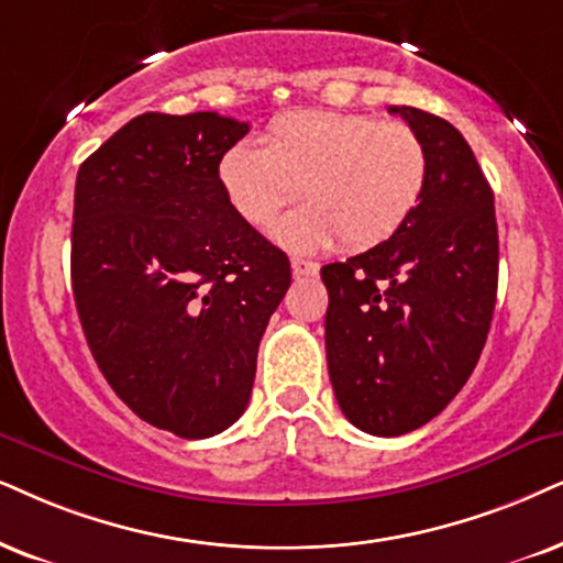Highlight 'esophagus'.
Wrapping results in <instances>:
<instances>
[{"mask_svg":"<svg viewBox=\"0 0 563 563\" xmlns=\"http://www.w3.org/2000/svg\"><path fill=\"white\" fill-rule=\"evenodd\" d=\"M290 267H294V275L296 277H311V275L319 273L317 262H309V260H301V257L290 260Z\"/></svg>","mask_w":563,"mask_h":563,"instance_id":"34e87169","label":"esophagus"}]
</instances>
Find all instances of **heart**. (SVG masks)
Segmentation results:
<instances>
[{"label":"heart","mask_w":563,"mask_h":563,"mask_svg":"<svg viewBox=\"0 0 563 563\" xmlns=\"http://www.w3.org/2000/svg\"><path fill=\"white\" fill-rule=\"evenodd\" d=\"M218 181L233 210L257 229L303 189L309 205L275 225V239L294 252H319L338 241L364 252L393 239L418 210L429 151L405 122L294 111L269 124L265 145L241 140L220 155Z\"/></svg>","instance_id":"1"}]
</instances>
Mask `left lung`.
Returning a JSON list of instances; mask_svg holds the SVG:
<instances>
[{
	"label": "left lung",
	"mask_w": 563,
	"mask_h": 563,
	"mask_svg": "<svg viewBox=\"0 0 563 563\" xmlns=\"http://www.w3.org/2000/svg\"><path fill=\"white\" fill-rule=\"evenodd\" d=\"M389 113L429 151L421 205L389 241L322 267L334 397L374 437L421 429L452 402L486 345L499 283L494 191L471 145L429 111Z\"/></svg>",
	"instance_id": "left-lung-1"
}]
</instances>
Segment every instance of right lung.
<instances>
[{
	"instance_id": "obj_1",
	"label": "right lung",
	"mask_w": 563,
	"mask_h": 563,
	"mask_svg": "<svg viewBox=\"0 0 563 563\" xmlns=\"http://www.w3.org/2000/svg\"><path fill=\"white\" fill-rule=\"evenodd\" d=\"M246 132L216 111H151L77 170L73 294L85 340L130 410L181 439L239 421L290 286L286 254L218 181L220 155Z\"/></svg>"
}]
</instances>
